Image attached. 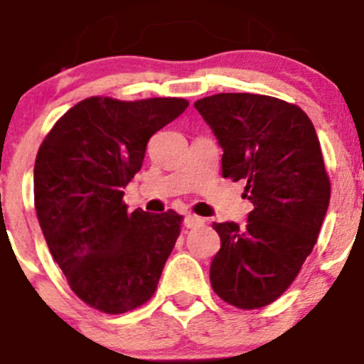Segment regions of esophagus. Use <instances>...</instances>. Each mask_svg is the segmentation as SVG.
<instances>
[{"label":"esophagus","mask_w":364,"mask_h":364,"mask_svg":"<svg viewBox=\"0 0 364 364\" xmlns=\"http://www.w3.org/2000/svg\"><path fill=\"white\" fill-rule=\"evenodd\" d=\"M203 222V218L197 217V215H185V218H183V225H185L186 229L197 228V225H200Z\"/></svg>","instance_id":"1"}]
</instances>
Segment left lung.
Returning <instances> with one entry per match:
<instances>
[{"instance_id":"obj_1","label":"left lung","mask_w":364,"mask_h":364,"mask_svg":"<svg viewBox=\"0 0 364 364\" xmlns=\"http://www.w3.org/2000/svg\"><path fill=\"white\" fill-rule=\"evenodd\" d=\"M218 146L222 176L243 181L245 225L215 222V294L242 309L268 306L294 283L326 218L331 183L318 136L295 105L257 94H217L196 105Z\"/></svg>"}]
</instances>
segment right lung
Listing matches in <instances>:
<instances>
[{
	"instance_id": "add662e5",
	"label": "right lung",
	"mask_w": 364,
	"mask_h": 364,
	"mask_svg": "<svg viewBox=\"0 0 364 364\" xmlns=\"http://www.w3.org/2000/svg\"><path fill=\"white\" fill-rule=\"evenodd\" d=\"M188 107L179 97L74 105L41 144L35 210L53 257L74 294L119 315L153 297L179 236L176 211H128L122 197L147 142Z\"/></svg>"
}]
</instances>
